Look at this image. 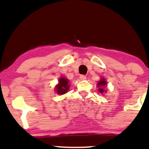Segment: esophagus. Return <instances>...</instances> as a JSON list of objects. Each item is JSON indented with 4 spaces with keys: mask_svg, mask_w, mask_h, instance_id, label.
Wrapping results in <instances>:
<instances>
[{
    "mask_svg": "<svg viewBox=\"0 0 149 149\" xmlns=\"http://www.w3.org/2000/svg\"><path fill=\"white\" fill-rule=\"evenodd\" d=\"M86 78H87V77L84 76V75H80V80H85V79H86Z\"/></svg>",
    "mask_w": 149,
    "mask_h": 149,
    "instance_id": "obj_1",
    "label": "esophagus"
}]
</instances>
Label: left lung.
Returning <instances> with one entry per match:
<instances>
[{
	"instance_id": "left-lung-1",
	"label": "left lung",
	"mask_w": 149,
	"mask_h": 149,
	"mask_svg": "<svg viewBox=\"0 0 149 149\" xmlns=\"http://www.w3.org/2000/svg\"><path fill=\"white\" fill-rule=\"evenodd\" d=\"M107 85V82L106 81V80L104 78H102L101 80L98 82L97 83V87L99 88V91H100V93L103 94L104 92H106V90H104V87H105L106 85Z\"/></svg>"
}]
</instances>
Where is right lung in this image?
Listing matches in <instances>:
<instances>
[{"label":"right lung","instance_id":"obj_1","mask_svg":"<svg viewBox=\"0 0 149 149\" xmlns=\"http://www.w3.org/2000/svg\"><path fill=\"white\" fill-rule=\"evenodd\" d=\"M69 80L65 77H61L59 79V83L56 85L55 91L58 95H64L69 90Z\"/></svg>","mask_w":149,"mask_h":149}]
</instances>
